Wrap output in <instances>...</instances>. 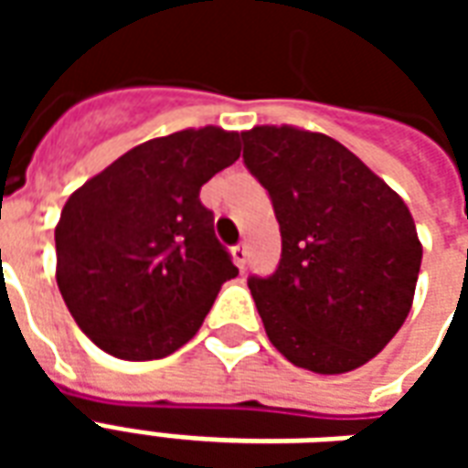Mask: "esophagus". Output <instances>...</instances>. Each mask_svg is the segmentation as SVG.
Wrapping results in <instances>:
<instances>
[{
	"label": "esophagus",
	"mask_w": 468,
	"mask_h": 468,
	"mask_svg": "<svg viewBox=\"0 0 468 468\" xmlns=\"http://www.w3.org/2000/svg\"><path fill=\"white\" fill-rule=\"evenodd\" d=\"M248 245L245 243H238L233 248V258H235V263H238V268H245L248 265Z\"/></svg>",
	"instance_id": "34e87169"
}]
</instances>
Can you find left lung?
I'll use <instances>...</instances> for the list:
<instances>
[{"label": "left lung", "instance_id": "8db88e82", "mask_svg": "<svg viewBox=\"0 0 468 468\" xmlns=\"http://www.w3.org/2000/svg\"><path fill=\"white\" fill-rule=\"evenodd\" d=\"M240 137L281 225L278 268L248 278L265 334L301 368L353 371L411 311L421 268L411 213L328 134L265 124Z\"/></svg>", "mask_w": 468, "mask_h": 468}]
</instances>
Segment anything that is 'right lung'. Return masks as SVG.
<instances>
[{
	"mask_svg": "<svg viewBox=\"0 0 468 468\" xmlns=\"http://www.w3.org/2000/svg\"><path fill=\"white\" fill-rule=\"evenodd\" d=\"M238 157V133L183 130L137 144L69 195L55 230L57 285L102 351L153 361L197 334L238 275L200 187Z\"/></svg>",
	"mask_w": 468,
	"mask_h": 468,
	"instance_id": "obj_1",
	"label": "right lung"
}]
</instances>
